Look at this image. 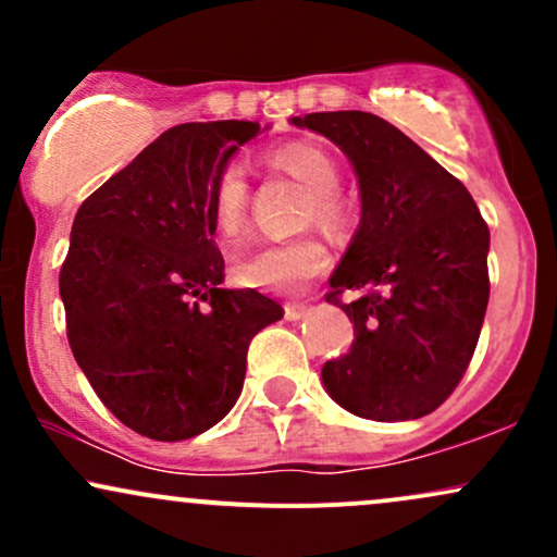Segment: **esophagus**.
I'll return each instance as SVG.
<instances>
[{
	"instance_id": "obj_1",
	"label": "esophagus",
	"mask_w": 557,
	"mask_h": 557,
	"mask_svg": "<svg viewBox=\"0 0 557 557\" xmlns=\"http://www.w3.org/2000/svg\"><path fill=\"white\" fill-rule=\"evenodd\" d=\"M306 314H309V306H306V304H287L285 306L287 322H298V319H304Z\"/></svg>"
}]
</instances>
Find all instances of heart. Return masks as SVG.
Here are the masks:
<instances>
[{
    "label": "heart",
    "mask_w": 557,
    "mask_h": 557,
    "mask_svg": "<svg viewBox=\"0 0 557 557\" xmlns=\"http://www.w3.org/2000/svg\"><path fill=\"white\" fill-rule=\"evenodd\" d=\"M267 164L285 175L296 177L304 188L311 190L309 216L330 233H341L348 225V203L337 194L341 170L322 146L293 140L272 149L264 157ZM209 216L222 238L235 240L248 225V177L243 164L230 162L214 177L209 194ZM330 264V253L324 243L311 235L290 240H272L246 253L235 274L243 285L261 287V290H296L306 280L317 277Z\"/></svg>",
    "instance_id": "obj_1"
}]
</instances>
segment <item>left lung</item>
Segmentation results:
<instances>
[{
    "mask_svg": "<svg viewBox=\"0 0 557 557\" xmlns=\"http://www.w3.org/2000/svg\"><path fill=\"white\" fill-rule=\"evenodd\" d=\"M341 146L361 190V222L332 272L330 304L356 341L322 367L330 398L374 421L443 406L474 356L490 300V230L466 185L369 112L293 117ZM343 289L360 298L343 305Z\"/></svg>",
    "mask_w": 557,
    "mask_h": 557,
    "instance_id": "obj_1",
    "label": "left lung"
}]
</instances>
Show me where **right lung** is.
<instances>
[{
    "mask_svg": "<svg viewBox=\"0 0 557 557\" xmlns=\"http://www.w3.org/2000/svg\"><path fill=\"white\" fill-rule=\"evenodd\" d=\"M259 123L170 127L75 214L60 272L67 341L99 400L144 437L207 432L238 400L248 343L283 306L227 290L214 177Z\"/></svg>",
    "mask_w": 557,
    "mask_h": 557,
    "instance_id": "right-lung-1",
    "label": "right lung"
}]
</instances>
